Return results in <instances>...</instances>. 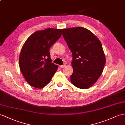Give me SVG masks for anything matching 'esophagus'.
<instances>
[{
	"instance_id": "34e87169",
	"label": "esophagus",
	"mask_w": 125,
	"mask_h": 125,
	"mask_svg": "<svg viewBox=\"0 0 125 125\" xmlns=\"http://www.w3.org/2000/svg\"><path fill=\"white\" fill-rule=\"evenodd\" d=\"M59 67H60V68H64L65 67V65H60L59 66Z\"/></svg>"
}]
</instances>
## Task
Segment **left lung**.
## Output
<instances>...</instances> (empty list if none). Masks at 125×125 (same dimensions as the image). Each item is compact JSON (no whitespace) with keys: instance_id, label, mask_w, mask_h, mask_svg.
<instances>
[{"instance_id":"left-lung-1","label":"left lung","mask_w":125,"mask_h":125,"mask_svg":"<svg viewBox=\"0 0 125 125\" xmlns=\"http://www.w3.org/2000/svg\"><path fill=\"white\" fill-rule=\"evenodd\" d=\"M62 35L73 55L71 83L80 89H88L100 77L105 64L101 42L82 27L62 29Z\"/></svg>"}]
</instances>
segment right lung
<instances>
[{"label": "right lung", "instance_id": "1", "mask_svg": "<svg viewBox=\"0 0 125 125\" xmlns=\"http://www.w3.org/2000/svg\"><path fill=\"white\" fill-rule=\"evenodd\" d=\"M62 29H46L33 33L23 44L19 66L30 85L41 89L49 83L58 66L51 62L50 48L62 35Z\"/></svg>", "mask_w": 125, "mask_h": 125}]
</instances>
